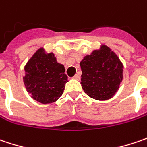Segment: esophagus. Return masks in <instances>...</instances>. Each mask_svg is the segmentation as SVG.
I'll return each mask as SVG.
<instances>
[{
  "label": "esophagus",
  "mask_w": 147,
  "mask_h": 147,
  "mask_svg": "<svg viewBox=\"0 0 147 147\" xmlns=\"http://www.w3.org/2000/svg\"><path fill=\"white\" fill-rule=\"evenodd\" d=\"M73 78L74 79H76V80H80V75H79V74H76V75L74 76Z\"/></svg>",
  "instance_id": "esophagus-1"
}]
</instances>
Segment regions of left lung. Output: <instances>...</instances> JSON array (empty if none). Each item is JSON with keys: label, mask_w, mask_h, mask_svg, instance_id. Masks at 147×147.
<instances>
[{"label": "left lung", "mask_w": 147, "mask_h": 147, "mask_svg": "<svg viewBox=\"0 0 147 147\" xmlns=\"http://www.w3.org/2000/svg\"><path fill=\"white\" fill-rule=\"evenodd\" d=\"M81 86L90 98L96 100L111 99L123 80V66L118 57L106 45L94 50L80 62Z\"/></svg>", "instance_id": "1"}]
</instances>
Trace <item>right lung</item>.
I'll return each mask as SVG.
<instances>
[{
    "label": "right lung",
    "instance_id": "obj_1",
    "mask_svg": "<svg viewBox=\"0 0 147 147\" xmlns=\"http://www.w3.org/2000/svg\"><path fill=\"white\" fill-rule=\"evenodd\" d=\"M23 77L27 91L33 99L42 104L57 101L63 94L67 76L65 67L57 61L53 53L39 48L24 67Z\"/></svg>",
    "mask_w": 147,
    "mask_h": 147
}]
</instances>
